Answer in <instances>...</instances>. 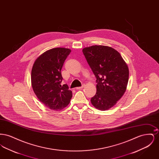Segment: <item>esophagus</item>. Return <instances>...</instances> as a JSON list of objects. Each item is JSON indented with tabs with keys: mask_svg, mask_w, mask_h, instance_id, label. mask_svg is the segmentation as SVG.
Listing matches in <instances>:
<instances>
[{
	"mask_svg": "<svg viewBox=\"0 0 159 159\" xmlns=\"http://www.w3.org/2000/svg\"><path fill=\"white\" fill-rule=\"evenodd\" d=\"M84 84L83 85H82L81 87H77V88H76V89L77 90H79V89H83V87H84Z\"/></svg>",
	"mask_w": 159,
	"mask_h": 159,
	"instance_id": "34e87169",
	"label": "esophagus"
}]
</instances>
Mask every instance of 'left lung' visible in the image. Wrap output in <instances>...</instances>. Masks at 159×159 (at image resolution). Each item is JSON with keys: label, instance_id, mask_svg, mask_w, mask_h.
<instances>
[{"label": "left lung", "instance_id": "left-lung-1", "mask_svg": "<svg viewBox=\"0 0 159 159\" xmlns=\"http://www.w3.org/2000/svg\"><path fill=\"white\" fill-rule=\"evenodd\" d=\"M83 54L97 78V92L91 99L96 108L106 111L124 95L129 80L127 64L119 52L107 46L83 48Z\"/></svg>", "mask_w": 159, "mask_h": 159}]
</instances>
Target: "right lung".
Masks as SVG:
<instances>
[{"label": "right lung", "mask_w": 159, "mask_h": 159, "mask_svg": "<svg viewBox=\"0 0 159 159\" xmlns=\"http://www.w3.org/2000/svg\"><path fill=\"white\" fill-rule=\"evenodd\" d=\"M71 50L55 48L41 54L35 60L31 75L33 91L46 107L55 111L68 106L72 98V91L67 84H61V70Z\"/></svg>", "instance_id": "add662e5"}]
</instances>
